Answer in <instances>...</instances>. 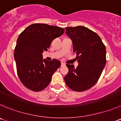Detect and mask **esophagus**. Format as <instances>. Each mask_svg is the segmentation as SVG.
Wrapping results in <instances>:
<instances>
[{
	"label": "esophagus",
	"instance_id": "obj_1",
	"mask_svg": "<svg viewBox=\"0 0 121 121\" xmlns=\"http://www.w3.org/2000/svg\"><path fill=\"white\" fill-rule=\"evenodd\" d=\"M65 65H66V64H65V63H64V62L61 63V66H65Z\"/></svg>",
	"mask_w": 121,
	"mask_h": 121
}]
</instances>
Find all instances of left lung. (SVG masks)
Wrapping results in <instances>:
<instances>
[{
  "mask_svg": "<svg viewBox=\"0 0 121 121\" xmlns=\"http://www.w3.org/2000/svg\"><path fill=\"white\" fill-rule=\"evenodd\" d=\"M66 34L73 43L78 66L66 64V86L75 91L87 90L98 81L106 62V48L95 32L83 26L66 27Z\"/></svg>",
  "mask_w": 121,
  "mask_h": 121,
  "instance_id": "left-lung-1",
  "label": "left lung"
}]
</instances>
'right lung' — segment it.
Listing matches in <instances>:
<instances>
[{"label": "right lung", "instance_id": "1", "mask_svg": "<svg viewBox=\"0 0 121 121\" xmlns=\"http://www.w3.org/2000/svg\"><path fill=\"white\" fill-rule=\"evenodd\" d=\"M61 27L46 24H33L18 37L14 50L17 71L25 87L33 91L46 88L54 72L60 67L57 59H43L42 53L48 50L53 40L64 33Z\"/></svg>", "mask_w": 121, "mask_h": 121}]
</instances>
